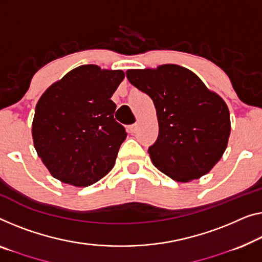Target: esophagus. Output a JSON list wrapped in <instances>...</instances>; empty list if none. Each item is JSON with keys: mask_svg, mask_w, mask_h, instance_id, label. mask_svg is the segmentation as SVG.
I'll list each match as a JSON object with an SVG mask.
<instances>
[{"mask_svg": "<svg viewBox=\"0 0 262 262\" xmlns=\"http://www.w3.org/2000/svg\"><path fill=\"white\" fill-rule=\"evenodd\" d=\"M138 128H139L138 123H135V124H132V126L128 127V130H129L130 134H134V133H135L136 130H138Z\"/></svg>", "mask_w": 262, "mask_h": 262, "instance_id": "esophagus-1", "label": "esophagus"}]
</instances>
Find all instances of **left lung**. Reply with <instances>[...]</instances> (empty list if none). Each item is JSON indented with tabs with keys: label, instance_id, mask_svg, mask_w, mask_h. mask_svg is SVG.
<instances>
[{
	"label": "left lung",
	"instance_id": "8db88e82",
	"mask_svg": "<svg viewBox=\"0 0 262 262\" xmlns=\"http://www.w3.org/2000/svg\"><path fill=\"white\" fill-rule=\"evenodd\" d=\"M127 79L153 100L159 136L148 153L160 171L178 182L208 173L231 134L227 104L196 74L178 64L129 69Z\"/></svg>",
	"mask_w": 262,
	"mask_h": 262
}]
</instances>
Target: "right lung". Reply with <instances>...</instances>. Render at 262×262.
Masks as SVG:
<instances>
[{"label":"right lung","instance_id":"add662e5","mask_svg":"<svg viewBox=\"0 0 262 262\" xmlns=\"http://www.w3.org/2000/svg\"><path fill=\"white\" fill-rule=\"evenodd\" d=\"M123 79L120 69L84 64L42 94L31 135L38 158L57 180L87 187L114 167L127 133L114 120L111 97Z\"/></svg>","mask_w":262,"mask_h":262}]
</instances>
